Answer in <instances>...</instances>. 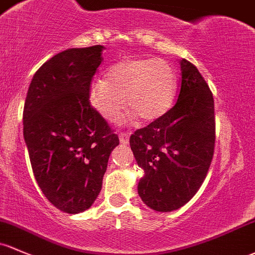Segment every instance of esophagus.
Masks as SVG:
<instances>
[{"label":"esophagus","mask_w":255,"mask_h":255,"mask_svg":"<svg viewBox=\"0 0 255 255\" xmlns=\"http://www.w3.org/2000/svg\"><path fill=\"white\" fill-rule=\"evenodd\" d=\"M119 138L120 142L124 144H128V141H130V133L128 132H120L119 133Z\"/></svg>","instance_id":"obj_1"}]
</instances>
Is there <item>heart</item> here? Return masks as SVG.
<instances>
[{
	"mask_svg": "<svg viewBox=\"0 0 255 255\" xmlns=\"http://www.w3.org/2000/svg\"><path fill=\"white\" fill-rule=\"evenodd\" d=\"M176 74L157 58H128L112 65L105 80L90 89V102L106 120L119 119L127 106L141 122L149 123L168 112L176 91Z\"/></svg>",
	"mask_w": 255,
	"mask_h": 255,
	"instance_id": "obj_1",
	"label": "heart"
}]
</instances>
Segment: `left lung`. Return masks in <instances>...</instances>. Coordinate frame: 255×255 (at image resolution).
I'll return each mask as SVG.
<instances>
[{"mask_svg":"<svg viewBox=\"0 0 255 255\" xmlns=\"http://www.w3.org/2000/svg\"><path fill=\"white\" fill-rule=\"evenodd\" d=\"M180 67L176 103L130 137L135 159L144 171L138 194L157 212L187 203L203 183L214 155L213 94L192 63L182 58Z\"/></svg>","mask_w":255,"mask_h":255,"instance_id":"8db88e82","label":"left lung"}]
</instances>
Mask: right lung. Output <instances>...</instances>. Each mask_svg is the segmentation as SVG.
<instances>
[{
    "mask_svg": "<svg viewBox=\"0 0 255 255\" xmlns=\"http://www.w3.org/2000/svg\"><path fill=\"white\" fill-rule=\"evenodd\" d=\"M103 48H69L52 57L35 73L24 105V138L35 179L46 198L69 214L91 207L119 144L90 103Z\"/></svg>",
    "mask_w": 255,
    "mask_h": 255,
    "instance_id": "1",
    "label": "right lung"
}]
</instances>
